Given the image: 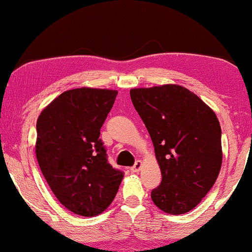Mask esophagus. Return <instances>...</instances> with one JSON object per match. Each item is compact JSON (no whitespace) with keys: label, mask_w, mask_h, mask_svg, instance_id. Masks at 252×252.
Masks as SVG:
<instances>
[{"label":"esophagus","mask_w":252,"mask_h":252,"mask_svg":"<svg viewBox=\"0 0 252 252\" xmlns=\"http://www.w3.org/2000/svg\"><path fill=\"white\" fill-rule=\"evenodd\" d=\"M142 166H143L142 160H137L136 163H135V165H133V166H132L131 168H130V171H131L132 173H138V172L141 171Z\"/></svg>","instance_id":"obj_1"}]
</instances>
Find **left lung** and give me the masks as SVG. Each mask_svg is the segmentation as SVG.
Masks as SVG:
<instances>
[{"label":"left lung","mask_w":252,"mask_h":252,"mask_svg":"<svg viewBox=\"0 0 252 252\" xmlns=\"http://www.w3.org/2000/svg\"><path fill=\"white\" fill-rule=\"evenodd\" d=\"M155 146L161 184L151 192L172 215L192 211L215 184L222 165L221 126L197 95L179 85L130 89Z\"/></svg>","instance_id":"8db88e82"}]
</instances>
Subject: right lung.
<instances>
[{
    "instance_id": "obj_1",
    "label": "right lung",
    "mask_w": 252,
    "mask_h": 252,
    "mask_svg": "<svg viewBox=\"0 0 252 252\" xmlns=\"http://www.w3.org/2000/svg\"><path fill=\"white\" fill-rule=\"evenodd\" d=\"M117 95L114 89L63 92L37 120L36 157L59 202L76 215L96 216L113 202L123 173L108 163L100 129Z\"/></svg>"
}]
</instances>
